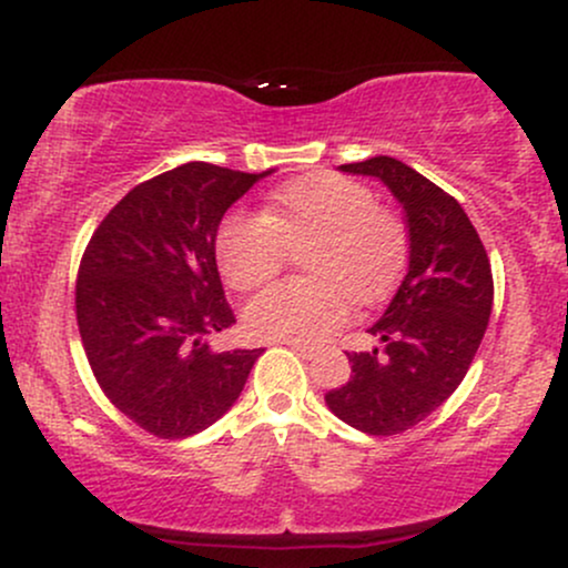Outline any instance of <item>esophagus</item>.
Returning <instances> with one entry per match:
<instances>
[{"instance_id":"esophagus-1","label":"esophagus","mask_w":568,"mask_h":568,"mask_svg":"<svg viewBox=\"0 0 568 568\" xmlns=\"http://www.w3.org/2000/svg\"><path fill=\"white\" fill-rule=\"evenodd\" d=\"M283 344L288 349L296 352L298 357H304V361H312V357H315V347H306V344H302V342H283Z\"/></svg>"}]
</instances>
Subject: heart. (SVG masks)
<instances>
[{
    "label": "heart",
    "instance_id": "1",
    "mask_svg": "<svg viewBox=\"0 0 568 568\" xmlns=\"http://www.w3.org/2000/svg\"><path fill=\"white\" fill-rule=\"evenodd\" d=\"M306 245L304 270L245 306L247 334L315 344L342 328L349 298L374 304L395 288L408 258L406 224L361 181L310 173L277 186L262 216L234 211L219 224L216 262L234 291H253L283 270L288 247Z\"/></svg>",
    "mask_w": 568,
    "mask_h": 568
}]
</instances>
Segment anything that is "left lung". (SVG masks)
Returning a JSON list of instances; mask_svg holds the SVG:
<instances>
[{
	"label": "left lung",
	"instance_id": "1",
	"mask_svg": "<svg viewBox=\"0 0 568 568\" xmlns=\"http://www.w3.org/2000/svg\"><path fill=\"white\" fill-rule=\"evenodd\" d=\"M376 175L406 211L408 272L368 328L382 347L347 352L352 376L325 393L342 422L368 435H397L459 387L486 334L494 277L473 221L452 194L395 158L342 165Z\"/></svg>",
	"mask_w": 568,
	"mask_h": 568
}]
</instances>
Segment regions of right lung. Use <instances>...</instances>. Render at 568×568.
<instances>
[{
	"mask_svg": "<svg viewBox=\"0 0 568 568\" xmlns=\"http://www.w3.org/2000/svg\"><path fill=\"white\" fill-rule=\"evenodd\" d=\"M266 173L186 162L143 181L98 224L77 272V325L103 395L158 438H189L243 393L262 349H211L232 328L216 232Z\"/></svg>",
	"mask_w": 568,
	"mask_h": 568,
	"instance_id": "add662e5",
	"label": "right lung"
}]
</instances>
